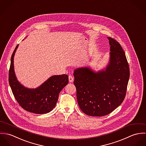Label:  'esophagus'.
<instances>
[{"instance_id": "1", "label": "esophagus", "mask_w": 146, "mask_h": 146, "mask_svg": "<svg viewBox=\"0 0 146 146\" xmlns=\"http://www.w3.org/2000/svg\"><path fill=\"white\" fill-rule=\"evenodd\" d=\"M68 80L70 83H72L74 82V78L71 75H70L68 76Z\"/></svg>"}]
</instances>
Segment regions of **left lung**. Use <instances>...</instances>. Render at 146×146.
Wrapping results in <instances>:
<instances>
[{"label": "left lung", "mask_w": 146, "mask_h": 146, "mask_svg": "<svg viewBox=\"0 0 146 146\" xmlns=\"http://www.w3.org/2000/svg\"><path fill=\"white\" fill-rule=\"evenodd\" d=\"M107 38L110 52L106 67L96 72L86 66L74 72L78 103L89 116L110 113L122 104L126 95L130 71L125 53L116 40Z\"/></svg>", "instance_id": "left-lung-1"}]
</instances>
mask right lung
Returning a JSON list of instances; mask_svg holds the SVG:
<instances>
[{
	"label": "right lung",
	"mask_w": 146,
	"mask_h": 146,
	"mask_svg": "<svg viewBox=\"0 0 146 146\" xmlns=\"http://www.w3.org/2000/svg\"><path fill=\"white\" fill-rule=\"evenodd\" d=\"M18 46L12 55L9 71V83L12 93L26 111L36 114L48 113L55 107L60 93L68 83V75L52 76L35 89L25 87L17 80L14 70V56Z\"/></svg>",
	"instance_id": "obj_1"
}]
</instances>
